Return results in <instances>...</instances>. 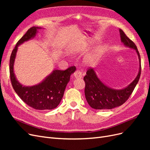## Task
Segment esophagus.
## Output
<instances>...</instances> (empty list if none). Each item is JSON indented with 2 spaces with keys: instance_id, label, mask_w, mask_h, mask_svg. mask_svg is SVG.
Listing matches in <instances>:
<instances>
[{
  "instance_id": "obj_1",
  "label": "esophagus",
  "mask_w": 150,
  "mask_h": 150,
  "mask_svg": "<svg viewBox=\"0 0 150 150\" xmlns=\"http://www.w3.org/2000/svg\"><path fill=\"white\" fill-rule=\"evenodd\" d=\"M74 76L76 79L82 78V72H81L79 69H77L74 73Z\"/></svg>"
}]
</instances>
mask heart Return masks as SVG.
<instances>
[{
  "instance_id": "heart-1",
  "label": "heart",
  "mask_w": 150,
  "mask_h": 150,
  "mask_svg": "<svg viewBox=\"0 0 150 150\" xmlns=\"http://www.w3.org/2000/svg\"><path fill=\"white\" fill-rule=\"evenodd\" d=\"M105 46H99L96 51H95L94 52L87 56V57L86 59V62H87L88 64H93L94 62H96L98 59V58L104 53V51H105Z\"/></svg>"
}]
</instances>
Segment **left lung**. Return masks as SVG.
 Returning a JSON list of instances; mask_svg holds the SVG:
<instances>
[{
    "mask_svg": "<svg viewBox=\"0 0 150 150\" xmlns=\"http://www.w3.org/2000/svg\"><path fill=\"white\" fill-rule=\"evenodd\" d=\"M122 42L126 46L136 50L139 61V70L135 79L126 88L116 90L104 85L98 78L96 72L92 68H89L84 77L85 82L84 93L86 100L89 106L96 110H111L123 104L132 94L138 83L141 75V57L135 44L129 39L121 29H120Z\"/></svg>",
    "mask_w": 150,
    "mask_h": 150,
    "instance_id": "obj_1",
    "label": "left lung"
}]
</instances>
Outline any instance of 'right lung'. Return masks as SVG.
Segmentation results:
<instances>
[{
    "label": "right lung",
    "mask_w": 150,
    "mask_h": 150,
    "mask_svg": "<svg viewBox=\"0 0 150 150\" xmlns=\"http://www.w3.org/2000/svg\"><path fill=\"white\" fill-rule=\"evenodd\" d=\"M39 27H33L16 44L10 57V78L12 86L18 96L30 107L38 110H49L56 108L64 95L70 76L76 71L75 66L66 70H54L42 82L33 86H24L17 81L13 73V63L17 47L20 44L34 38Z\"/></svg>",
    "instance_id": "obj_1"
}]
</instances>
